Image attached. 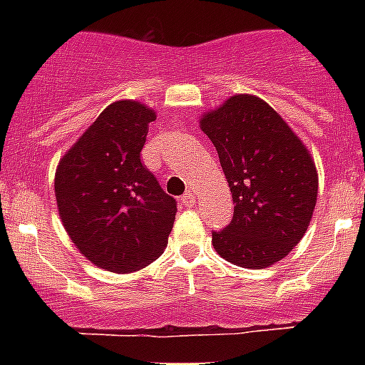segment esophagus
<instances>
[{
	"label": "esophagus",
	"instance_id": "1",
	"mask_svg": "<svg viewBox=\"0 0 365 365\" xmlns=\"http://www.w3.org/2000/svg\"><path fill=\"white\" fill-rule=\"evenodd\" d=\"M182 201L188 202V205H193V202H195V192H193V190H188V192L182 195Z\"/></svg>",
	"mask_w": 365,
	"mask_h": 365
}]
</instances>
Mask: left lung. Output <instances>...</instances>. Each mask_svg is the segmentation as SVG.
<instances>
[{
	"label": "left lung",
	"instance_id": "1",
	"mask_svg": "<svg viewBox=\"0 0 365 365\" xmlns=\"http://www.w3.org/2000/svg\"><path fill=\"white\" fill-rule=\"evenodd\" d=\"M201 130L219 155L234 217L212 232L215 252L245 269L278 263L309 228L318 197L314 160L265 100L234 95L202 115Z\"/></svg>",
	"mask_w": 365,
	"mask_h": 365
}]
</instances>
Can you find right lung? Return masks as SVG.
<instances>
[{
    "mask_svg": "<svg viewBox=\"0 0 365 365\" xmlns=\"http://www.w3.org/2000/svg\"><path fill=\"white\" fill-rule=\"evenodd\" d=\"M153 120V109L140 102H113L58 163L54 195L63 228L80 254L109 272L150 265L175 221V199L140 160Z\"/></svg>",
    "mask_w": 365,
    "mask_h": 365,
    "instance_id": "1",
    "label": "right lung"
}]
</instances>
